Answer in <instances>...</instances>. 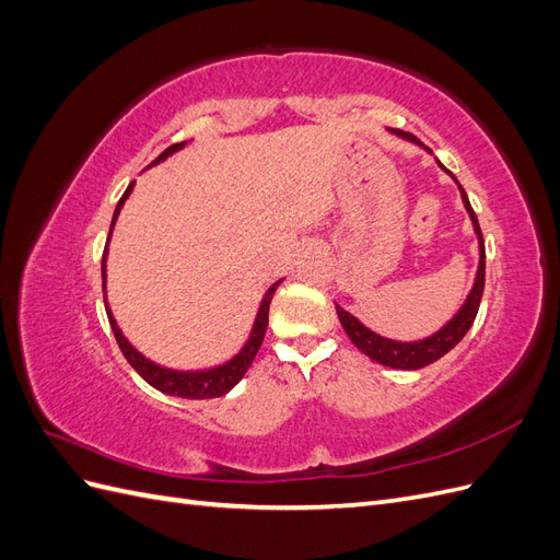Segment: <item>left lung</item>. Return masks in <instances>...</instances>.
<instances>
[{"label":"left lung","instance_id":"1","mask_svg":"<svg viewBox=\"0 0 560 560\" xmlns=\"http://www.w3.org/2000/svg\"><path fill=\"white\" fill-rule=\"evenodd\" d=\"M397 135L406 140H413L416 142V135L411 132H404V130H395ZM463 191V202L465 208L471 217V224L474 231L479 235V252H481V259H479V270H477V280H474L471 292L465 301V306L460 308L448 325L436 331L434 336L425 338V341H416V343H399V341H389V338H383L378 334H374L371 329H366L360 319H354L348 311H343L341 306H336L338 319H341V325L346 329V334L350 336V341L358 346L366 358H371L374 362L383 364V366H393V369H422L432 362H436L439 358H444L448 350H453L457 343L463 341V336L469 331V327L474 325V317L479 313V303L483 296V282H486V247H483V235L477 222V214H474L471 206H469V198L465 194V189L460 186Z\"/></svg>","mask_w":560,"mask_h":560}]
</instances>
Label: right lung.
<instances>
[{"label":"right lung","mask_w":560,"mask_h":560,"mask_svg":"<svg viewBox=\"0 0 560 560\" xmlns=\"http://www.w3.org/2000/svg\"><path fill=\"white\" fill-rule=\"evenodd\" d=\"M184 144H186V142L171 144L154 163L163 161L165 156H171L173 151L182 149ZM154 163H151V165H154ZM130 191H132V184L128 186L126 194L121 196V200H118V206H116V210H114L112 226H114V222H116L118 212H121L126 198L130 196ZM109 235H112V231H109ZM107 243H109V241H107ZM105 261H107V247H105V252H103V292H105ZM278 284H280V280L266 292V296H264V301H261V308H259V313H257V319H254L249 341L245 343V348H243L238 354H235V358H233L231 362H226V364H222V366H217V369H210V371H171V369H163V366H159V364H154V362H149L147 358H142V354L126 341L121 329L116 327V319L112 317L109 306H105V308H107V317H109L112 331H114V336H116V343H118V348H121L124 358L130 362V366H132L135 371H138V374H140L151 387L161 389V393H165V395H175V397H184V399H212V397L226 395L233 385H238V381L245 376V371L249 369V364L254 362V358H257V352H259L261 341H264V336H266V327H268V306H270V299H273V294H276V290H278Z\"/></svg>","instance_id":"right-lung-1"}]
</instances>
